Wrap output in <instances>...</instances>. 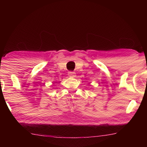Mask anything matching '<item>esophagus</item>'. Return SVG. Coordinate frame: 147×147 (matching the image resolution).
<instances>
[{"instance_id":"obj_1","label":"esophagus","mask_w":147,"mask_h":147,"mask_svg":"<svg viewBox=\"0 0 147 147\" xmlns=\"http://www.w3.org/2000/svg\"><path fill=\"white\" fill-rule=\"evenodd\" d=\"M68 76H69V77H72V78H74V73H73V72H69V73H68Z\"/></svg>"}]
</instances>
